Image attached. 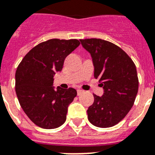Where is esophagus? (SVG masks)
Listing matches in <instances>:
<instances>
[{
  "label": "esophagus",
  "instance_id": "obj_1",
  "mask_svg": "<svg viewBox=\"0 0 155 155\" xmlns=\"http://www.w3.org/2000/svg\"><path fill=\"white\" fill-rule=\"evenodd\" d=\"M84 91H83V90H80V89H78L77 90V94L78 95H80V94H82L84 93Z\"/></svg>",
  "mask_w": 155,
  "mask_h": 155
}]
</instances>
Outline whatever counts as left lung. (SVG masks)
<instances>
[{
    "instance_id": "left-lung-1",
    "label": "left lung",
    "mask_w": 155,
    "mask_h": 155,
    "mask_svg": "<svg viewBox=\"0 0 155 155\" xmlns=\"http://www.w3.org/2000/svg\"><path fill=\"white\" fill-rule=\"evenodd\" d=\"M80 42L91 53L94 76L104 89L102 97L94 94L88 120L96 127H113L125 117L136 99L139 87L136 65L123 49L110 41L87 38Z\"/></svg>"
}]
</instances>
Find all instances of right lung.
I'll return each instance as SVG.
<instances>
[{"label":"right lung","mask_w":155,"mask_h":155,"mask_svg":"<svg viewBox=\"0 0 155 155\" xmlns=\"http://www.w3.org/2000/svg\"><path fill=\"white\" fill-rule=\"evenodd\" d=\"M77 39L53 38L31 49L15 71V93L31 121L45 129L65 122L68 107L77 95L74 88L54 89L53 76L63 68L64 59L80 45Z\"/></svg>","instance_id":"obj_1"}]
</instances>
